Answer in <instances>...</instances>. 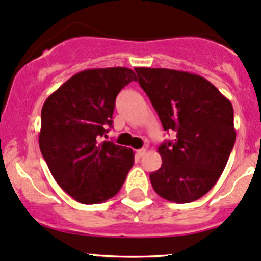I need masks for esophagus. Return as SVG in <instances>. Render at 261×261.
<instances>
[{
	"mask_svg": "<svg viewBox=\"0 0 261 261\" xmlns=\"http://www.w3.org/2000/svg\"><path fill=\"white\" fill-rule=\"evenodd\" d=\"M136 152H138V155H139V156H140V158H143L144 155L146 154V149H139L138 151H136Z\"/></svg>",
	"mask_w": 261,
	"mask_h": 261,
	"instance_id": "obj_1",
	"label": "esophagus"
}]
</instances>
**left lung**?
<instances>
[{"instance_id":"1","label":"left lung","mask_w":261,"mask_h":261,"mask_svg":"<svg viewBox=\"0 0 261 261\" xmlns=\"http://www.w3.org/2000/svg\"><path fill=\"white\" fill-rule=\"evenodd\" d=\"M138 82L174 141L158 147L162 167L150 174L154 191L189 203L218 180L235 145L231 102L203 77L165 68H135Z\"/></svg>"}]
</instances>
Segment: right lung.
<instances>
[{
	"label": "right lung",
	"instance_id": "right-lung-1",
	"mask_svg": "<svg viewBox=\"0 0 261 261\" xmlns=\"http://www.w3.org/2000/svg\"><path fill=\"white\" fill-rule=\"evenodd\" d=\"M136 81L123 67L77 73L46 98L39 146L50 173L75 201L102 203L118 193L134 164L130 147L102 141L118 92Z\"/></svg>",
	"mask_w": 261,
	"mask_h": 261
}]
</instances>
